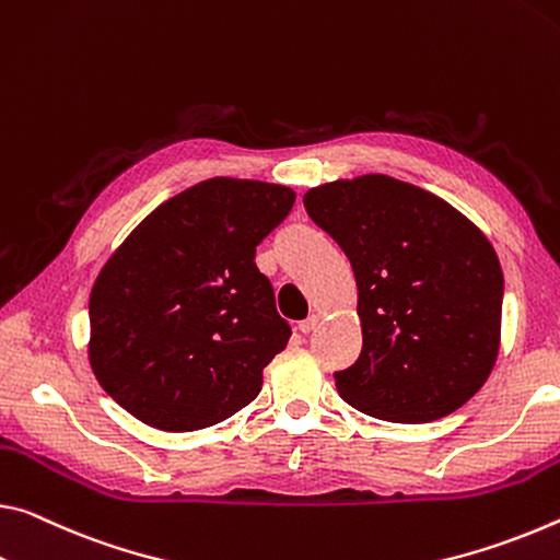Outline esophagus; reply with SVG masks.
Returning <instances> with one entry per match:
<instances>
[{
	"label": "esophagus",
	"mask_w": 560,
	"mask_h": 560,
	"mask_svg": "<svg viewBox=\"0 0 560 560\" xmlns=\"http://www.w3.org/2000/svg\"><path fill=\"white\" fill-rule=\"evenodd\" d=\"M316 326H318V316H308V318H304V322H299V331L312 334V331H316Z\"/></svg>",
	"instance_id": "1"
}]
</instances>
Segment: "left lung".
I'll return each instance as SVG.
<instances>
[{
	"mask_svg": "<svg viewBox=\"0 0 560 560\" xmlns=\"http://www.w3.org/2000/svg\"><path fill=\"white\" fill-rule=\"evenodd\" d=\"M304 207L359 287L361 353L334 374L343 401L398 423L454 413L499 357L503 271L488 238L451 203L384 174L316 186Z\"/></svg>",
	"mask_w": 560,
	"mask_h": 560,
	"instance_id": "8db88e82",
	"label": "left lung"
}]
</instances>
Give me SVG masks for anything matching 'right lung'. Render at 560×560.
I'll use <instances>...</instances> for the list:
<instances>
[{"label": "right lung", "instance_id": "right-lung-1", "mask_svg": "<svg viewBox=\"0 0 560 560\" xmlns=\"http://www.w3.org/2000/svg\"><path fill=\"white\" fill-rule=\"evenodd\" d=\"M294 201L287 186L217 176L156 207L104 264L89 361L135 419L197 431L259 396L291 326L254 256Z\"/></svg>", "mask_w": 560, "mask_h": 560}]
</instances>
